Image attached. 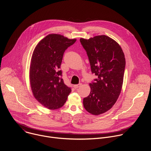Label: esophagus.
I'll return each instance as SVG.
<instances>
[{
	"mask_svg": "<svg viewBox=\"0 0 151 151\" xmlns=\"http://www.w3.org/2000/svg\"><path fill=\"white\" fill-rule=\"evenodd\" d=\"M81 83H79V84H76V85H73V87L75 88V89H76V88H79V87H80L81 86Z\"/></svg>",
	"mask_w": 151,
	"mask_h": 151,
	"instance_id": "obj_1",
	"label": "esophagus"
}]
</instances>
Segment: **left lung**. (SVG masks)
<instances>
[{"mask_svg":"<svg viewBox=\"0 0 151 151\" xmlns=\"http://www.w3.org/2000/svg\"><path fill=\"white\" fill-rule=\"evenodd\" d=\"M87 52L91 72L97 78L90 83L91 92L83 100L84 108L98 115L111 109L122 89L125 58L118 43L106 35L80 39Z\"/></svg>","mask_w":151,"mask_h":151,"instance_id":"left-lung-1","label":"left lung"}]
</instances>
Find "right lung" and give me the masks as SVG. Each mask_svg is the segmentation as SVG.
<instances>
[{"instance_id": "1", "label": "right lung", "mask_w": 151, "mask_h": 151, "mask_svg": "<svg viewBox=\"0 0 151 151\" xmlns=\"http://www.w3.org/2000/svg\"><path fill=\"white\" fill-rule=\"evenodd\" d=\"M76 40L50 34L33 51L29 75L32 91L35 99L49 109L61 107L72 91L64 84L60 68L64 51Z\"/></svg>"}]
</instances>
